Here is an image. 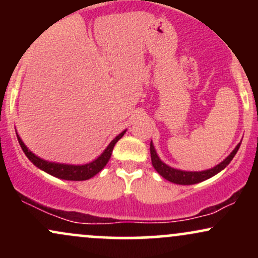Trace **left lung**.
<instances>
[{"mask_svg":"<svg viewBox=\"0 0 258 258\" xmlns=\"http://www.w3.org/2000/svg\"><path fill=\"white\" fill-rule=\"evenodd\" d=\"M239 148H240V143L235 147V149L233 150L229 155L227 156L221 164L216 165L215 167L210 168V170H205V171H182V170H177V168H173L168 165L164 164V162L160 160V158L156 154L155 148L153 146V142H150V156H152V164L154 168L158 171V173L160 176L164 177L165 179L170 180V182L176 183V184H182V185H190V184H195V183L203 182V180H206L211 177H214L215 174H217L218 172H221L223 168H226L229 162L232 161L235 154L238 153Z\"/></svg>","mask_w":258,"mask_h":258,"instance_id":"8db88e82","label":"left lung"}]
</instances>
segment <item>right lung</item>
<instances>
[{
    "label": "right lung",
    "mask_w": 258,
    "mask_h": 258,
    "mask_svg": "<svg viewBox=\"0 0 258 258\" xmlns=\"http://www.w3.org/2000/svg\"><path fill=\"white\" fill-rule=\"evenodd\" d=\"M125 133H126V130L112 139L110 144L106 147V149L100 154L98 158L85 165H68V164H58V162H49L47 161V160L38 158L37 155H35L34 153L30 152V150L28 149V147L24 144V142L22 141V138L18 136V133H17V138H18V142H19L20 147H22L23 152H24L25 155L28 156V159L30 160L35 166L40 168V170H42L44 172L52 174V176L57 177V178H60V179L86 180V179L92 178L93 176H96L97 173L100 172V171L104 168L105 165L108 164L109 159H110L114 146L116 144V142L119 141L120 138H122V136L125 135Z\"/></svg>",
    "instance_id": "1"
}]
</instances>
